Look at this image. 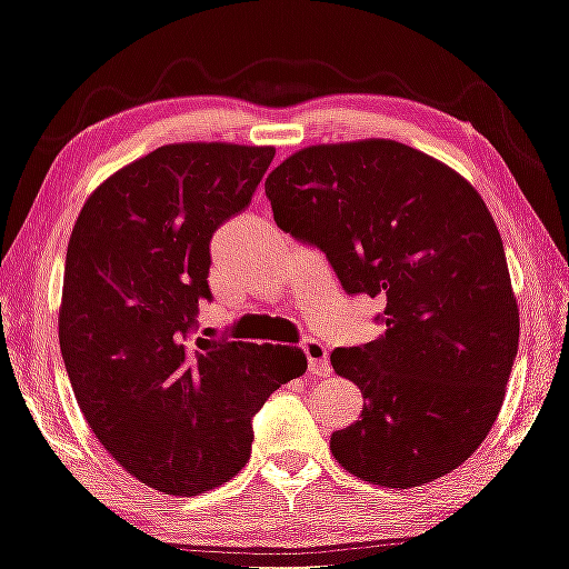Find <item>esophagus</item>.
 <instances>
[{
	"instance_id": "esophagus-1",
	"label": "esophagus",
	"mask_w": 569,
	"mask_h": 569,
	"mask_svg": "<svg viewBox=\"0 0 569 569\" xmlns=\"http://www.w3.org/2000/svg\"><path fill=\"white\" fill-rule=\"evenodd\" d=\"M303 355H307L309 360V376L313 378H321L329 372V358H327V347L319 342V339H307V342L301 345Z\"/></svg>"
}]
</instances>
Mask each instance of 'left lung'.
I'll use <instances>...</instances> for the list:
<instances>
[{
    "label": "left lung",
    "instance_id": "1",
    "mask_svg": "<svg viewBox=\"0 0 569 569\" xmlns=\"http://www.w3.org/2000/svg\"><path fill=\"white\" fill-rule=\"evenodd\" d=\"M276 224L332 262L347 293L383 299V335L337 347L360 419L329 439L347 472L417 488L468 460L503 406L519 303L486 201L396 140L309 146L266 178Z\"/></svg>",
    "mask_w": 569,
    "mask_h": 569
}]
</instances>
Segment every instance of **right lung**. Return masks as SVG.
Masks as SVG:
<instances>
[{
    "label": "right lung",
    "mask_w": 569,
    "mask_h": 569,
    "mask_svg": "<svg viewBox=\"0 0 569 569\" xmlns=\"http://www.w3.org/2000/svg\"><path fill=\"white\" fill-rule=\"evenodd\" d=\"M276 148L173 142L89 193L68 240L58 339L76 403L122 468L166 496L224 486L252 417L307 372L291 345L191 342L211 299L209 240L242 211Z\"/></svg>",
    "instance_id": "1"
}]
</instances>
